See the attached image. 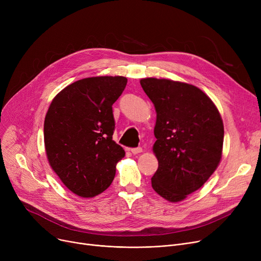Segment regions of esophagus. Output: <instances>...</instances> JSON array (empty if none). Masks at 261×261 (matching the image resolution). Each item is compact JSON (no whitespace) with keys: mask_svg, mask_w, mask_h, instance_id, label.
I'll use <instances>...</instances> for the list:
<instances>
[{"mask_svg":"<svg viewBox=\"0 0 261 261\" xmlns=\"http://www.w3.org/2000/svg\"><path fill=\"white\" fill-rule=\"evenodd\" d=\"M143 151L142 147H136V148H131V152L133 154H138V153H141Z\"/></svg>","mask_w":261,"mask_h":261,"instance_id":"34e87169","label":"esophagus"}]
</instances>
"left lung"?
Masks as SVG:
<instances>
[{
    "label": "left lung",
    "mask_w": 261,
    "mask_h": 261,
    "mask_svg": "<svg viewBox=\"0 0 261 261\" xmlns=\"http://www.w3.org/2000/svg\"><path fill=\"white\" fill-rule=\"evenodd\" d=\"M141 86L155 107L153 152L159 168L152 188L170 202L198 190L220 163L224 138L218 109L199 88L168 79L145 78Z\"/></svg>",
    "instance_id": "1"
}]
</instances>
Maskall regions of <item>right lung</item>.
<instances>
[{"label":"right lung","mask_w":261,"mask_h":261,"mask_svg":"<svg viewBox=\"0 0 261 261\" xmlns=\"http://www.w3.org/2000/svg\"><path fill=\"white\" fill-rule=\"evenodd\" d=\"M127 85L121 76L78 80L55 97L44 120V144L53 170L75 195L92 198L111 185L125 150L112 135L113 103Z\"/></svg>","instance_id":"obj_1"}]
</instances>
